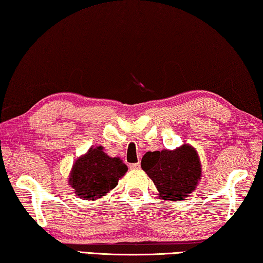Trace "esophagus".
<instances>
[{"label":"esophagus","mask_w":263,"mask_h":263,"mask_svg":"<svg viewBox=\"0 0 263 263\" xmlns=\"http://www.w3.org/2000/svg\"><path fill=\"white\" fill-rule=\"evenodd\" d=\"M129 167H130V170H137V168L141 167V164L140 163H133V164L129 165Z\"/></svg>","instance_id":"esophagus-1"}]
</instances>
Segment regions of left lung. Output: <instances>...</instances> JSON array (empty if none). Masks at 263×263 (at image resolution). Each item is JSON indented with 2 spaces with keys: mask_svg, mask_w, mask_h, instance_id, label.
<instances>
[{
  "mask_svg": "<svg viewBox=\"0 0 263 263\" xmlns=\"http://www.w3.org/2000/svg\"><path fill=\"white\" fill-rule=\"evenodd\" d=\"M142 170L148 174L165 200L187 199L201 179V162L196 150L183 144L176 150L149 151L141 162Z\"/></svg>",
  "mask_w": 263,
  "mask_h": 263,
  "instance_id": "obj_1",
  "label": "left lung"
}]
</instances>
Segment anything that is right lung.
I'll return each instance as SVG.
<instances>
[{"label": "right lung", "instance_id": "obj_1", "mask_svg": "<svg viewBox=\"0 0 263 263\" xmlns=\"http://www.w3.org/2000/svg\"><path fill=\"white\" fill-rule=\"evenodd\" d=\"M127 171V165L121 159L109 157L99 145L90 148L76 159L69 176V185L83 200L100 199L117 187L119 179Z\"/></svg>", "mask_w": 263, "mask_h": 263}]
</instances>
